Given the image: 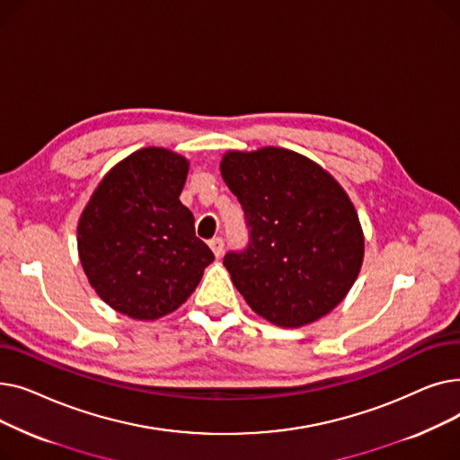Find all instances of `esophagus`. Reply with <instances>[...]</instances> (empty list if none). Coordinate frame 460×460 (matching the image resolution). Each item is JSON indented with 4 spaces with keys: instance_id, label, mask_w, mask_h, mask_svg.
Returning a JSON list of instances; mask_svg holds the SVG:
<instances>
[{
    "instance_id": "34e87169",
    "label": "esophagus",
    "mask_w": 460,
    "mask_h": 460,
    "mask_svg": "<svg viewBox=\"0 0 460 460\" xmlns=\"http://www.w3.org/2000/svg\"><path fill=\"white\" fill-rule=\"evenodd\" d=\"M208 246H210V250L214 252L216 257H222V253H224V238L222 236H214L210 243H208Z\"/></svg>"
}]
</instances>
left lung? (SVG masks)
Masks as SVG:
<instances>
[{"label":"left lung","instance_id":"left-lung-1","mask_svg":"<svg viewBox=\"0 0 460 460\" xmlns=\"http://www.w3.org/2000/svg\"><path fill=\"white\" fill-rule=\"evenodd\" d=\"M220 172L250 227L248 248L224 257L236 291L276 326L328 315L349 295L366 248L343 186L317 162L281 147L227 151Z\"/></svg>","mask_w":460,"mask_h":460}]
</instances>
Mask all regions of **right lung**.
<instances>
[{"instance_id":"1","label":"right lung","mask_w":460,"mask_h":460,"mask_svg":"<svg viewBox=\"0 0 460 460\" xmlns=\"http://www.w3.org/2000/svg\"><path fill=\"white\" fill-rule=\"evenodd\" d=\"M188 167L169 149H139L110 169L80 216L82 269L96 295L130 319L175 311L214 261L179 199Z\"/></svg>"}]
</instances>
